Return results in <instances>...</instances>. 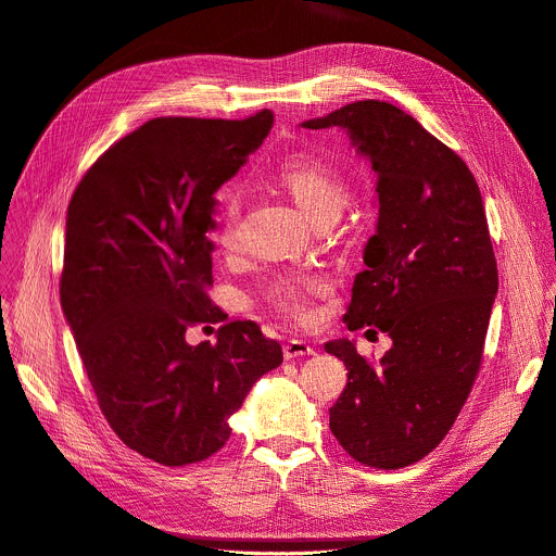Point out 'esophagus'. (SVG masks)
<instances>
[{
  "mask_svg": "<svg viewBox=\"0 0 556 556\" xmlns=\"http://www.w3.org/2000/svg\"><path fill=\"white\" fill-rule=\"evenodd\" d=\"M314 354V348H309L305 341L301 339H290L286 345H283V356L290 361V358H299V356H312Z\"/></svg>",
  "mask_w": 556,
  "mask_h": 556,
  "instance_id": "34e87169",
  "label": "esophagus"
}]
</instances>
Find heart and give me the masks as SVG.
Segmentation results:
<instances>
[{
    "label": "heart",
    "mask_w": 556,
    "mask_h": 556,
    "mask_svg": "<svg viewBox=\"0 0 556 556\" xmlns=\"http://www.w3.org/2000/svg\"><path fill=\"white\" fill-rule=\"evenodd\" d=\"M270 180L281 187L296 206L312 219L339 217L348 200V185L339 169L328 165L321 157L296 153L279 161L270 169ZM240 230V193L226 189L219 200L215 240L224 249H232ZM326 290V283L316 277L286 275L275 279L266 290V301L290 319H307L312 299Z\"/></svg>",
    "instance_id": "b5f03b06"
}]
</instances>
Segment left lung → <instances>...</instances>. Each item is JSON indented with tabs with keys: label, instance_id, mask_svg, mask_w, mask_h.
<instances>
[{
	"label": "left lung",
	"instance_id": "1",
	"mask_svg": "<svg viewBox=\"0 0 556 556\" xmlns=\"http://www.w3.org/2000/svg\"><path fill=\"white\" fill-rule=\"evenodd\" d=\"M301 127L343 129L378 178L343 321L387 332L391 348L371 365L350 339L326 343L348 369L330 429L361 464L409 466L444 440L480 371L500 283L482 193L455 151L391 103L356 101Z\"/></svg>",
	"mask_w": 556,
	"mask_h": 556
}]
</instances>
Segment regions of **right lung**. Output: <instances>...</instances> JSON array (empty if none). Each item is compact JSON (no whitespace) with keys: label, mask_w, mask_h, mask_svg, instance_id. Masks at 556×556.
I'll use <instances>...</instances> for the list:
<instances>
[{"label":"right lung","mask_w":556,"mask_h":556,"mask_svg":"<svg viewBox=\"0 0 556 556\" xmlns=\"http://www.w3.org/2000/svg\"><path fill=\"white\" fill-rule=\"evenodd\" d=\"M153 118L112 144L78 182L65 217L61 307L116 435L140 455L185 466L217 453L251 387L279 367L281 345L253 321L189 345L219 321L213 286L215 191L273 127Z\"/></svg>","instance_id":"obj_1"}]
</instances>
